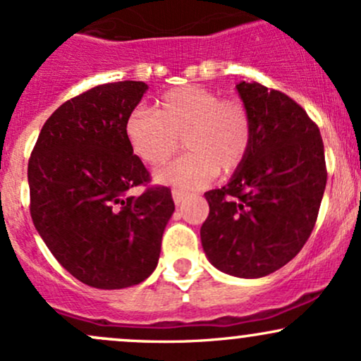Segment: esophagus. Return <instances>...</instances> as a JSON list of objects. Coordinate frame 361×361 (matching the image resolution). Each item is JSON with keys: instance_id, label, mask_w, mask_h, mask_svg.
Listing matches in <instances>:
<instances>
[{"instance_id": "esophagus-1", "label": "esophagus", "mask_w": 361, "mask_h": 361, "mask_svg": "<svg viewBox=\"0 0 361 361\" xmlns=\"http://www.w3.org/2000/svg\"><path fill=\"white\" fill-rule=\"evenodd\" d=\"M173 200H174V204L176 205H180V204H183V200L187 199L188 197V193L187 192H183V190H173Z\"/></svg>"}]
</instances>
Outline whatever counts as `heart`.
<instances>
[{
    "mask_svg": "<svg viewBox=\"0 0 361 361\" xmlns=\"http://www.w3.org/2000/svg\"><path fill=\"white\" fill-rule=\"evenodd\" d=\"M135 156L152 168L166 164L183 138L188 154L156 173L161 185L197 190L217 171L240 168L252 145V118L236 99H221L205 87L185 85L162 94L154 111L135 109L125 125Z\"/></svg>",
    "mask_w": 361,
    "mask_h": 361,
    "instance_id": "1",
    "label": "heart"
}]
</instances>
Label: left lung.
Here are the masks:
<instances>
[{"mask_svg":"<svg viewBox=\"0 0 361 361\" xmlns=\"http://www.w3.org/2000/svg\"><path fill=\"white\" fill-rule=\"evenodd\" d=\"M236 92L252 118V145L223 188L205 193V255L243 279L272 274L303 248L314 229L327 171L320 132L279 90L241 80Z\"/></svg>","mask_w":361,"mask_h":361,"instance_id":"obj_1","label":"left lung"}]
</instances>
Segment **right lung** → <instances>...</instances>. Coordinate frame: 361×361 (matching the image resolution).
I'll return each instance as SVG.
<instances>
[{"instance_id": "add662e5", "label": "right lung", "mask_w": 361, "mask_h": 361, "mask_svg": "<svg viewBox=\"0 0 361 361\" xmlns=\"http://www.w3.org/2000/svg\"><path fill=\"white\" fill-rule=\"evenodd\" d=\"M147 84L97 85L47 118L29 161L30 216L71 276L99 290L142 283L157 267L174 212L171 190H130L149 181L125 125Z\"/></svg>"}]
</instances>
